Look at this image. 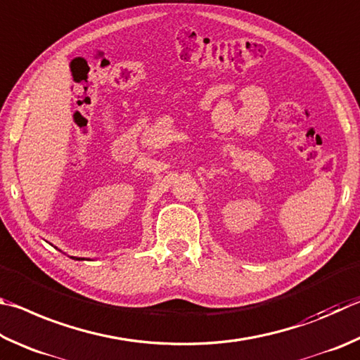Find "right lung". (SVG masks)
Here are the masks:
<instances>
[{
  "label": "right lung",
  "instance_id": "right-lung-1",
  "mask_svg": "<svg viewBox=\"0 0 360 360\" xmlns=\"http://www.w3.org/2000/svg\"><path fill=\"white\" fill-rule=\"evenodd\" d=\"M77 261H80V257H77Z\"/></svg>",
  "mask_w": 360,
  "mask_h": 360
}]
</instances>
